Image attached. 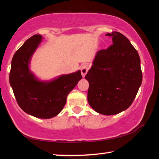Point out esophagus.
<instances>
[{"mask_svg":"<svg viewBox=\"0 0 159 159\" xmlns=\"http://www.w3.org/2000/svg\"><path fill=\"white\" fill-rule=\"evenodd\" d=\"M89 69V66L88 64H84L81 66V67H80V71H81V75L83 77H85V75H86Z\"/></svg>","mask_w":159,"mask_h":159,"instance_id":"obj_1","label":"esophagus"}]
</instances>
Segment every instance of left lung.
Returning a JSON list of instances; mask_svg holds the SVG:
<instances>
[{
    "label": "left lung",
    "mask_w": 159,
    "mask_h": 159,
    "mask_svg": "<svg viewBox=\"0 0 159 159\" xmlns=\"http://www.w3.org/2000/svg\"><path fill=\"white\" fill-rule=\"evenodd\" d=\"M113 44L96 53L93 65L85 76L89 83L88 101L96 112L115 115L131 105L142 83L141 60L129 40L119 32Z\"/></svg>",
    "instance_id": "obj_1"
}]
</instances>
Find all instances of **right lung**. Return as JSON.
I'll return each mask as SVG.
<instances>
[{
  "mask_svg": "<svg viewBox=\"0 0 159 159\" xmlns=\"http://www.w3.org/2000/svg\"><path fill=\"white\" fill-rule=\"evenodd\" d=\"M41 35L28 39L13 57L9 80L21 109L39 118L55 117L62 111L66 98L82 79L80 70L42 81L30 72V58L42 41Z\"/></svg>",
  "mask_w": 159,
  "mask_h": 159,
  "instance_id": "right-lung-1",
  "label": "right lung"
}]
</instances>
